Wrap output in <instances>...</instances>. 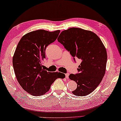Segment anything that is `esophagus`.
<instances>
[{"instance_id":"1","label":"esophagus","mask_w":121,"mask_h":121,"mask_svg":"<svg viewBox=\"0 0 121 121\" xmlns=\"http://www.w3.org/2000/svg\"><path fill=\"white\" fill-rule=\"evenodd\" d=\"M65 78L66 79H68L69 78V73H66L65 74Z\"/></svg>"}]
</instances>
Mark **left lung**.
Instances as JSON below:
<instances>
[{
    "label": "left lung",
    "instance_id": "1",
    "mask_svg": "<svg viewBox=\"0 0 121 121\" xmlns=\"http://www.w3.org/2000/svg\"><path fill=\"white\" fill-rule=\"evenodd\" d=\"M58 41L72 56L82 60L78 69L79 73L69 76L78 84L72 93L77 96L91 94L98 86L106 72L107 53L102 41L94 32L77 27L63 30Z\"/></svg>",
    "mask_w": 121,
    "mask_h": 121
}]
</instances>
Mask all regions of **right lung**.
<instances>
[{"mask_svg": "<svg viewBox=\"0 0 121 121\" xmlns=\"http://www.w3.org/2000/svg\"><path fill=\"white\" fill-rule=\"evenodd\" d=\"M60 32L38 30L28 33L15 49L12 59L15 76L23 89L32 96L44 95L56 79L65 77L58 72L45 70L42 63L46 57V47L55 42Z\"/></svg>", "mask_w": 121, "mask_h": 121, "instance_id": "add662e5", "label": "right lung"}]
</instances>
